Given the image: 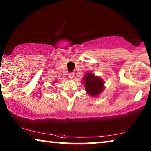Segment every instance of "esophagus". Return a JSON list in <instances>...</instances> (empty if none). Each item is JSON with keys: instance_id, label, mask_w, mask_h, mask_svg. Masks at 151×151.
Segmentation results:
<instances>
[{"instance_id": "obj_1", "label": "esophagus", "mask_w": 151, "mask_h": 151, "mask_svg": "<svg viewBox=\"0 0 151 151\" xmlns=\"http://www.w3.org/2000/svg\"><path fill=\"white\" fill-rule=\"evenodd\" d=\"M74 73H69V74H68V76H69V78H70V79H73L74 78Z\"/></svg>"}]
</instances>
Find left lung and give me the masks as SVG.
Segmentation results:
<instances>
[{
	"label": "left lung",
	"mask_w": 151,
	"mask_h": 151,
	"mask_svg": "<svg viewBox=\"0 0 151 151\" xmlns=\"http://www.w3.org/2000/svg\"><path fill=\"white\" fill-rule=\"evenodd\" d=\"M83 79L86 92L91 96H97L104 90V81L94 74L86 73Z\"/></svg>",
	"instance_id": "obj_1"
}]
</instances>
